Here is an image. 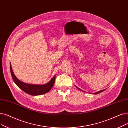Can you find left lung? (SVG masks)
<instances>
[{
	"mask_svg": "<svg viewBox=\"0 0 128 128\" xmlns=\"http://www.w3.org/2000/svg\"><path fill=\"white\" fill-rule=\"evenodd\" d=\"M78 89H79L78 88V87H77ZM79 90H80V89H79ZM100 90V91H99V92H95V93H94V94H99V93H100V92H104V90Z\"/></svg>",
	"mask_w": 128,
	"mask_h": 128,
	"instance_id": "8db88e82",
	"label": "left lung"
}]
</instances>
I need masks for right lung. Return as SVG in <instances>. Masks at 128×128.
Listing matches in <instances>:
<instances>
[{
    "instance_id": "add662e5",
    "label": "right lung",
    "mask_w": 128,
    "mask_h": 128,
    "mask_svg": "<svg viewBox=\"0 0 128 128\" xmlns=\"http://www.w3.org/2000/svg\"><path fill=\"white\" fill-rule=\"evenodd\" d=\"M10 68L12 78L14 82L16 83V84L17 85L21 90H22L25 92L29 94L30 95L37 96L43 95V94H46L51 90V88L53 87L54 84L55 76H54L48 82L44 85H38L26 84V83L20 81L16 77L12 71L11 64H10Z\"/></svg>"
}]
</instances>
